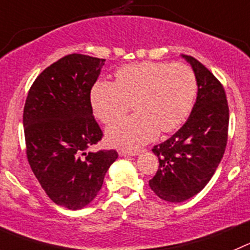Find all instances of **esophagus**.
Wrapping results in <instances>:
<instances>
[{"mask_svg":"<svg viewBox=\"0 0 250 250\" xmlns=\"http://www.w3.org/2000/svg\"><path fill=\"white\" fill-rule=\"evenodd\" d=\"M139 153H140V151H137V149L123 148L119 151V154H120V156H137Z\"/></svg>","mask_w":250,"mask_h":250,"instance_id":"1","label":"esophagus"}]
</instances>
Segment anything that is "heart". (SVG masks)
I'll return each mask as SVG.
<instances>
[{
    "label": "heart",
    "mask_w": 250,
    "mask_h": 250,
    "mask_svg": "<svg viewBox=\"0 0 250 250\" xmlns=\"http://www.w3.org/2000/svg\"><path fill=\"white\" fill-rule=\"evenodd\" d=\"M196 92V76L188 65L144 61L119 68L115 82L98 81L91 103L104 124L123 118L132 103L137 113L111 125L106 137L116 146L137 147L158 131L177 130L191 111Z\"/></svg>",
    "instance_id": "obj_1"
}]
</instances>
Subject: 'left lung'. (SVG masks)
<instances>
[{
    "mask_svg": "<svg viewBox=\"0 0 250 250\" xmlns=\"http://www.w3.org/2000/svg\"><path fill=\"white\" fill-rule=\"evenodd\" d=\"M182 56L196 76V102L187 123L170 139L152 148L159 166L149 187L158 198L169 203L192 198L210 182L225 153L229 123L220 81L196 59Z\"/></svg>",
    "mask_w": 250,
    "mask_h": 250,
    "instance_id": "obj_1",
    "label": "left lung"
}]
</instances>
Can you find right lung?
<instances>
[{
    "label": "right lung",
    "mask_w": 250,
    "mask_h": 250,
    "mask_svg": "<svg viewBox=\"0 0 250 250\" xmlns=\"http://www.w3.org/2000/svg\"><path fill=\"white\" fill-rule=\"evenodd\" d=\"M104 59L71 54L45 68L28 92L23 111L27 158L52 201L70 210L91 203L118 158L115 149L88 151L103 137L91 89Z\"/></svg>",
    "instance_id": "1"
}]
</instances>
